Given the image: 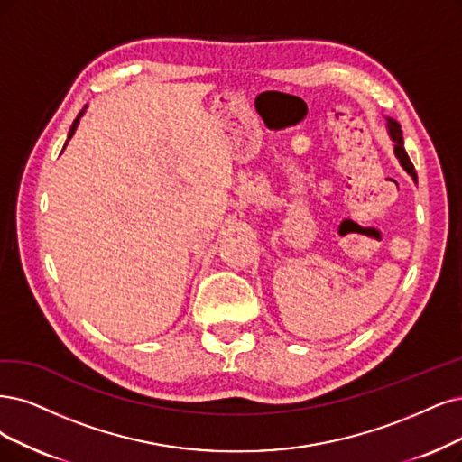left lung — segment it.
Segmentation results:
<instances>
[{"mask_svg": "<svg viewBox=\"0 0 462 462\" xmlns=\"http://www.w3.org/2000/svg\"><path fill=\"white\" fill-rule=\"evenodd\" d=\"M386 129H388V134L392 143H394V153L396 158L400 162V165L405 169L407 175H411V179L417 182V173H415V167L411 163V160H409L407 152H405V146H403V136H402V129H400V124L396 122V119L392 117H386Z\"/></svg>", "mask_w": 462, "mask_h": 462, "instance_id": "8db88e82", "label": "left lung"}]
</instances>
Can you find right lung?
Returning a JSON list of instances; mask_svg holds the SVG:
<instances>
[{"mask_svg":"<svg viewBox=\"0 0 462 462\" xmlns=\"http://www.w3.org/2000/svg\"><path fill=\"white\" fill-rule=\"evenodd\" d=\"M85 110H88V105H85L83 106V110L78 114V117L74 119V124H72V127H70V131H68V141H70L72 139V136H74V133H76V129H78V125H79V119L83 117V114H85ZM68 141H66V144H68ZM66 144H64V148H66ZM62 148V150H64Z\"/></svg>","mask_w":462,"mask_h":462,"instance_id":"right-lung-1","label":"right lung"}]
</instances>
